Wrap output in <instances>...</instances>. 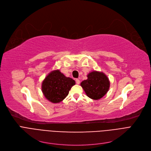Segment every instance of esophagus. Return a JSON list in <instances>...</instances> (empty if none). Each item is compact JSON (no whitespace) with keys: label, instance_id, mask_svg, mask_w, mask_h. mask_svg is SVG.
<instances>
[{"label":"esophagus","instance_id":"1","mask_svg":"<svg viewBox=\"0 0 151 151\" xmlns=\"http://www.w3.org/2000/svg\"><path fill=\"white\" fill-rule=\"evenodd\" d=\"M75 81H76V83L77 84H80V80H78V79H76V80H75Z\"/></svg>","mask_w":151,"mask_h":151}]
</instances>
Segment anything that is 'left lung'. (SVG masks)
Returning a JSON list of instances; mask_svg holds the SVG:
<instances>
[{
	"label": "left lung",
	"instance_id": "obj_1",
	"mask_svg": "<svg viewBox=\"0 0 151 151\" xmlns=\"http://www.w3.org/2000/svg\"><path fill=\"white\" fill-rule=\"evenodd\" d=\"M109 79L105 73L93 71L88 75V80L81 82V86L88 97L99 100L107 93L109 88Z\"/></svg>",
	"mask_w": 151,
	"mask_h": 151
}]
</instances>
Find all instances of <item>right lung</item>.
Listing matches in <instances>:
<instances>
[{
  "instance_id": "1",
  "label": "right lung",
  "mask_w": 151,
  "mask_h": 151,
  "mask_svg": "<svg viewBox=\"0 0 151 151\" xmlns=\"http://www.w3.org/2000/svg\"><path fill=\"white\" fill-rule=\"evenodd\" d=\"M75 84L73 79L66 77L59 70L52 71L46 76L42 84V90L45 98L53 104L64 99L71 87Z\"/></svg>"
}]
</instances>
